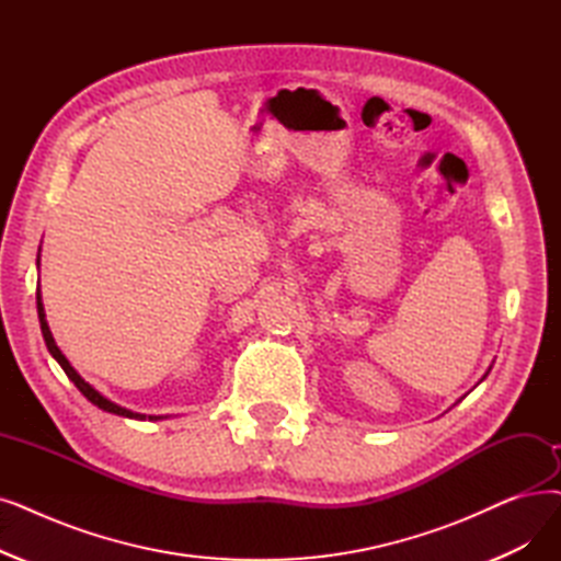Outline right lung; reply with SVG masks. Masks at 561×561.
Listing matches in <instances>:
<instances>
[{
	"label": "right lung",
	"instance_id": "add662e5",
	"mask_svg": "<svg viewBox=\"0 0 561 561\" xmlns=\"http://www.w3.org/2000/svg\"><path fill=\"white\" fill-rule=\"evenodd\" d=\"M36 307H38V321H41V332H43V339H45V346H47V351H50V355L59 362V367L66 371V376L76 382V387L80 389V392L93 403V405H99L101 410H105V412H114V415H121V417H130V420H146V415H139V412H133V410H128V408H121V405H116V403H112L110 399H105L99 389H93L76 369L70 367V362L66 359V355L59 351V346L55 344V339H53V332H50V328H47V321H45V309H43V300H41V290L36 294ZM149 420H160V417H153V415H149Z\"/></svg>",
	"mask_w": 561,
	"mask_h": 561
}]
</instances>
